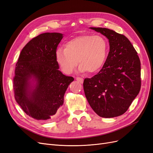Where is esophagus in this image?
Masks as SVG:
<instances>
[{
    "instance_id": "obj_1",
    "label": "esophagus",
    "mask_w": 153,
    "mask_h": 153,
    "mask_svg": "<svg viewBox=\"0 0 153 153\" xmlns=\"http://www.w3.org/2000/svg\"><path fill=\"white\" fill-rule=\"evenodd\" d=\"M76 80L81 83L83 82V79L82 77H76Z\"/></svg>"
}]
</instances>
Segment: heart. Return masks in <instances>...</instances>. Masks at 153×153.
Here are the masks:
<instances>
[{"instance_id": "b5f03b06", "label": "heart", "mask_w": 153, "mask_h": 153, "mask_svg": "<svg viewBox=\"0 0 153 153\" xmlns=\"http://www.w3.org/2000/svg\"><path fill=\"white\" fill-rule=\"evenodd\" d=\"M107 48V41L102 36L85 34L67 42L64 49L58 48L55 57L63 72L67 74L72 73L78 63L81 72L93 74L104 64Z\"/></svg>"}]
</instances>
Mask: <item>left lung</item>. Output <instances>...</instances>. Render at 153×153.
Returning a JSON list of instances; mask_svg holds the SVG:
<instances>
[{"instance_id": "left-lung-1", "label": "left lung", "mask_w": 153, "mask_h": 153, "mask_svg": "<svg viewBox=\"0 0 153 153\" xmlns=\"http://www.w3.org/2000/svg\"><path fill=\"white\" fill-rule=\"evenodd\" d=\"M109 39L110 51L102 69L84 80L90 105L102 117L119 116L128 109L141 87L140 61L130 41L106 28L90 27Z\"/></svg>"}]
</instances>
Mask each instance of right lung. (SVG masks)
<instances>
[{
    "mask_svg": "<svg viewBox=\"0 0 153 153\" xmlns=\"http://www.w3.org/2000/svg\"><path fill=\"white\" fill-rule=\"evenodd\" d=\"M62 38V33L56 32L33 38L23 48L16 63L14 97L23 111L34 119L55 117L63 105L68 85L74 79L58 70L55 53ZM32 78L36 84L31 85Z\"/></svg>",
    "mask_w": 153,
    "mask_h": 153,
    "instance_id": "add662e5",
    "label": "right lung"
}]
</instances>
